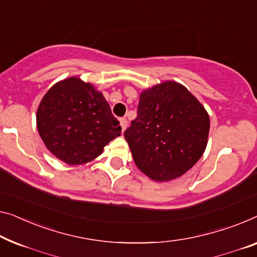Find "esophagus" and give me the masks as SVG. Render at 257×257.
I'll return each instance as SVG.
<instances>
[{"label":"esophagus","mask_w":257,"mask_h":257,"mask_svg":"<svg viewBox=\"0 0 257 257\" xmlns=\"http://www.w3.org/2000/svg\"><path fill=\"white\" fill-rule=\"evenodd\" d=\"M120 124H121V127H122V133H123L124 130H125V128H127V125H128V121L125 120V118H121Z\"/></svg>","instance_id":"34e87169"}]
</instances>
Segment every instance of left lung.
<instances>
[{
  "label": "left lung",
  "instance_id": "8db88e82",
  "mask_svg": "<svg viewBox=\"0 0 257 257\" xmlns=\"http://www.w3.org/2000/svg\"><path fill=\"white\" fill-rule=\"evenodd\" d=\"M210 118L182 84L165 80L141 92L137 117L124 132L136 166L153 181L180 178L205 151Z\"/></svg>",
  "mask_w": 257,
  "mask_h": 257
}]
</instances>
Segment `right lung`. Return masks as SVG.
<instances>
[{"instance_id": "1", "label": "right lung", "mask_w": 257, "mask_h": 257, "mask_svg": "<svg viewBox=\"0 0 257 257\" xmlns=\"http://www.w3.org/2000/svg\"><path fill=\"white\" fill-rule=\"evenodd\" d=\"M37 128L52 155L68 165L100 156L121 127L100 91L72 76L55 83L37 109Z\"/></svg>"}]
</instances>
